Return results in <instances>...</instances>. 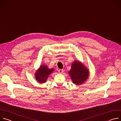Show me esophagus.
<instances>
[{"mask_svg":"<svg viewBox=\"0 0 121 121\" xmlns=\"http://www.w3.org/2000/svg\"><path fill=\"white\" fill-rule=\"evenodd\" d=\"M58 72L59 73H62L63 72V69H59L58 70Z\"/></svg>","mask_w":121,"mask_h":121,"instance_id":"obj_1","label":"esophagus"}]
</instances>
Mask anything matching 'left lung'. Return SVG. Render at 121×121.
<instances>
[{"instance_id": "8db88e82", "label": "left lung", "mask_w": 121, "mask_h": 121, "mask_svg": "<svg viewBox=\"0 0 121 121\" xmlns=\"http://www.w3.org/2000/svg\"><path fill=\"white\" fill-rule=\"evenodd\" d=\"M68 74L73 83L80 85L87 80L89 76V71L81 62L76 60L72 63Z\"/></svg>"}]
</instances>
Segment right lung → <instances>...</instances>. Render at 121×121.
<instances>
[{"label": "right lung", "instance_id": "obj_1", "mask_svg": "<svg viewBox=\"0 0 121 121\" xmlns=\"http://www.w3.org/2000/svg\"><path fill=\"white\" fill-rule=\"evenodd\" d=\"M53 71H54V69H49L48 68V66L45 65H42L35 72V79L39 83H45L46 82L49 75Z\"/></svg>", "mask_w": 121, "mask_h": 121}]
</instances>
